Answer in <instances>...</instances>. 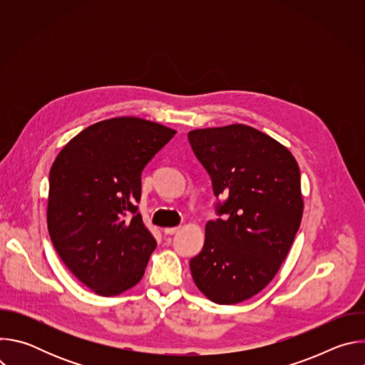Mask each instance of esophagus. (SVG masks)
I'll return each mask as SVG.
<instances>
[{
    "mask_svg": "<svg viewBox=\"0 0 365 365\" xmlns=\"http://www.w3.org/2000/svg\"><path fill=\"white\" fill-rule=\"evenodd\" d=\"M179 230H180V227H168V228L163 230V232H165L166 235H173V234H176Z\"/></svg>",
    "mask_w": 365,
    "mask_h": 365,
    "instance_id": "1",
    "label": "esophagus"
}]
</instances>
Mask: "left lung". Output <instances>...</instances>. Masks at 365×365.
Masks as SVG:
<instances>
[{"instance_id": "left-lung-1", "label": "left lung", "mask_w": 365, "mask_h": 365, "mask_svg": "<svg viewBox=\"0 0 365 365\" xmlns=\"http://www.w3.org/2000/svg\"><path fill=\"white\" fill-rule=\"evenodd\" d=\"M189 143L210 173L222 220L205 227L190 259L197 289L218 304L244 302L277 274L303 215L300 170L277 140L245 124L192 130Z\"/></svg>"}]
</instances>
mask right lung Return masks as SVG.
<instances>
[{
    "instance_id": "1",
    "label": "right lung",
    "mask_w": 365,
    "mask_h": 365,
    "mask_svg": "<svg viewBox=\"0 0 365 365\" xmlns=\"http://www.w3.org/2000/svg\"><path fill=\"white\" fill-rule=\"evenodd\" d=\"M175 134L137 117L103 120L75 135L51 165L50 240L65 266L96 294L117 296L144 276L158 242L135 206L141 172Z\"/></svg>"
}]
</instances>
